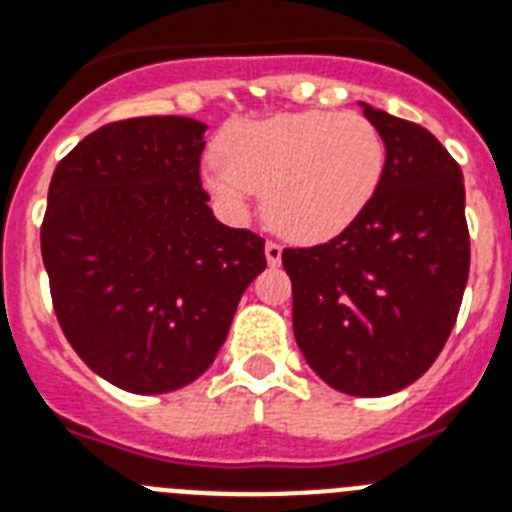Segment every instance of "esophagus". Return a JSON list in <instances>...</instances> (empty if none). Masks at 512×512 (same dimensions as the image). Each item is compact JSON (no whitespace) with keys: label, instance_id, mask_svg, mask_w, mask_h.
<instances>
[{"label":"esophagus","instance_id":"obj_1","mask_svg":"<svg viewBox=\"0 0 512 512\" xmlns=\"http://www.w3.org/2000/svg\"><path fill=\"white\" fill-rule=\"evenodd\" d=\"M281 255H283L281 244H276V242L265 244V257H268L270 268H276V265H281Z\"/></svg>","mask_w":512,"mask_h":512}]
</instances>
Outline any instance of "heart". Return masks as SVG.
Here are the masks:
<instances>
[{
  "instance_id": "obj_1",
  "label": "heart",
  "mask_w": 512,
  "mask_h": 512,
  "mask_svg": "<svg viewBox=\"0 0 512 512\" xmlns=\"http://www.w3.org/2000/svg\"><path fill=\"white\" fill-rule=\"evenodd\" d=\"M205 171L226 208L244 210L263 192V213L278 234L320 244L343 234L372 203L385 140L354 111L278 114L231 127Z\"/></svg>"
}]
</instances>
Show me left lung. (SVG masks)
<instances>
[{
    "instance_id": "1",
    "label": "left lung",
    "mask_w": 512,
    "mask_h": 512,
    "mask_svg": "<svg viewBox=\"0 0 512 512\" xmlns=\"http://www.w3.org/2000/svg\"><path fill=\"white\" fill-rule=\"evenodd\" d=\"M385 140V171L349 229L283 249L294 338L330 388L362 398L403 390L448 341L468 281L461 166L435 135L362 103Z\"/></svg>"
}]
</instances>
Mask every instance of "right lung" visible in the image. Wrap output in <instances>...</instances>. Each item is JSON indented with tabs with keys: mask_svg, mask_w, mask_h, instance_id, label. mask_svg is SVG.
Segmentation results:
<instances>
[{
	"mask_svg": "<svg viewBox=\"0 0 512 512\" xmlns=\"http://www.w3.org/2000/svg\"><path fill=\"white\" fill-rule=\"evenodd\" d=\"M208 124H106L59 161L41 255L64 336L98 377L137 395L205 375L265 242L223 226L200 184Z\"/></svg>",
	"mask_w": 512,
	"mask_h": 512,
	"instance_id": "obj_1",
	"label": "right lung"
}]
</instances>
